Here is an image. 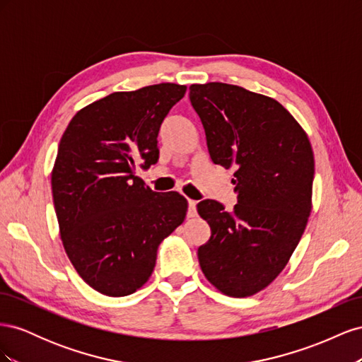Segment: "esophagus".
Wrapping results in <instances>:
<instances>
[{"instance_id":"1","label":"esophagus","mask_w":362,"mask_h":362,"mask_svg":"<svg viewBox=\"0 0 362 362\" xmlns=\"http://www.w3.org/2000/svg\"><path fill=\"white\" fill-rule=\"evenodd\" d=\"M189 217H194L196 216V201L189 199V211H187Z\"/></svg>"}]
</instances>
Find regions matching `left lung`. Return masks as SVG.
Masks as SVG:
<instances>
[{"mask_svg":"<svg viewBox=\"0 0 362 362\" xmlns=\"http://www.w3.org/2000/svg\"><path fill=\"white\" fill-rule=\"evenodd\" d=\"M214 164L234 168L233 211L198 204L211 237L198 249L205 278L231 298L275 279L298 246L311 213L314 156L308 136L273 98L226 83L190 86Z\"/></svg>","mask_w":362,"mask_h":362,"instance_id":"1","label":"left lung"}]
</instances>
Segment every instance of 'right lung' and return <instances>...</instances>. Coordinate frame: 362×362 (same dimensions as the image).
<instances>
[{"label": "right lung", "mask_w": 362, "mask_h": 362, "mask_svg": "<svg viewBox=\"0 0 362 362\" xmlns=\"http://www.w3.org/2000/svg\"><path fill=\"white\" fill-rule=\"evenodd\" d=\"M185 90L161 83L115 92L81 108L62 136L51 173L60 237L76 273L105 296L144 286L160 243L185 218L184 196L136 177L157 163L161 122Z\"/></svg>", "instance_id": "right-lung-1"}]
</instances>
